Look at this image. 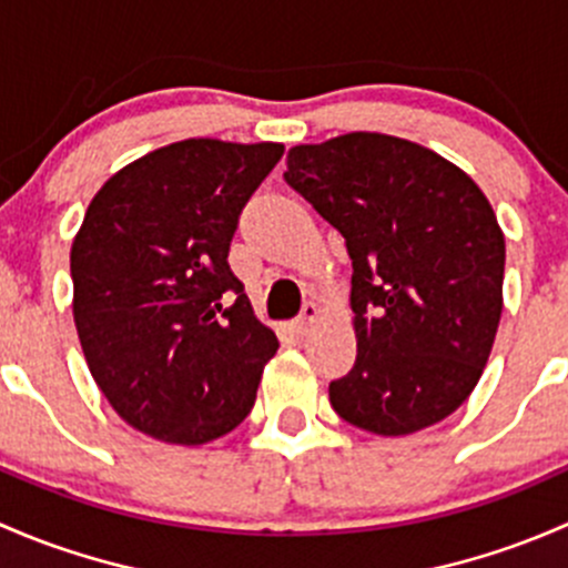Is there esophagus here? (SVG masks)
Masks as SVG:
<instances>
[{"label":"esophagus","mask_w":568,"mask_h":568,"mask_svg":"<svg viewBox=\"0 0 568 568\" xmlns=\"http://www.w3.org/2000/svg\"><path fill=\"white\" fill-rule=\"evenodd\" d=\"M317 317H320V308H317V303H306V306H303V312H301V317L295 320V333H308V327H312L314 323H317Z\"/></svg>","instance_id":"1"}]
</instances>
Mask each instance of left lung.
<instances>
[{
    "label": "left lung",
    "mask_w": 568,
    "mask_h": 568,
    "mask_svg": "<svg viewBox=\"0 0 568 568\" xmlns=\"http://www.w3.org/2000/svg\"><path fill=\"white\" fill-rule=\"evenodd\" d=\"M284 180L342 232L358 355L333 410L374 435H413L470 396L503 312L506 241L493 204L443 155L385 133L297 144Z\"/></svg>",
    "instance_id": "obj_1"
}]
</instances>
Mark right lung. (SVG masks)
Segmentation results:
<instances>
[{
    "mask_svg": "<svg viewBox=\"0 0 568 568\" xmlns=\"http://www.w3.org/2000/svg\"><path fill=\"white\" fill-rule=\"evenodd\" d=\"M284 144L185 139L109 178L70 248L87 366L122 420L202 446L251 413L278 338L254 317L230 243Z\"/></svg>",
    "mask_w": 568,
    "mask_h": 568,
    "instance_id": "right-lung-1",
    "label": "right lung"
}]
</instances>
